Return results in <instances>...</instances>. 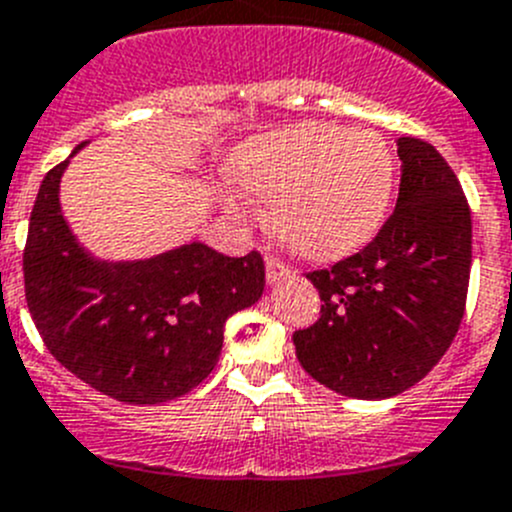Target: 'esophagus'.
<instances>
[{
    "label": "esophagus",
    "mask_w": 512,
    "mask_h": 512,
    "mask_svg": "<svg viewBox=\"0 0 512 512\" xmlns=\"http://www.w3.org/2000/svg\"><path fill=\"white\" fill-rule=\"evenodd\" d=\"M292 266H287L284 261L274 259V256H266V279H269V284H276V281L287 279V276H292Z\"/></svg>",
    "instance_id": "obj_1"
}]
</instances>
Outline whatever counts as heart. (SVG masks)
<instances>
[{
    "label": "heart",
    "mask_w": 512,
    "mask_h": 512,
    "mask_svg": "<svg viewBox=\"0 0 512 512\" xmlns=\"http://www.w3.org/2000/svg\"><path fill=\"white\" fill-rule=\"evenodd\" d=\"M233 175L269 203L271 231L307 259H337L381 228L396 185V157L381 134L337 124L284 126L248 139ZM243 218L248 205L225 192Z\"/></svg>",
    "instance_id": "b5f03b06"
}]
</instances>
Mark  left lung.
<instances>
[{
	"label": "left lung",
	"instance_id": "8db88e82",
	"mask_svg": "<svg viewBox=\"0 0 512 512\" xmlns=\"http://www.w3.org/2000/svg\"><path fill=\"white\" fill-rule=\"evenodd\" d=\"M396 147V210L363 251L307 274L322 314L292 337L314 381L363 401L398 396L442 360L470 284L472 218L457 175L429 142Z\"/></svg>",
	"mask_w": 512,
	"mask_h": 512
}]
</instances>
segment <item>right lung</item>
I'll return each mask as SVG.
<instances>
[{
    "instance_id": "add662e5",
    "label": "right lung",
    "mask_w": 512,
    "mask_h": 512,
    "mask_svg": "<svg viewBox=\"0 0 512 512\" xmlns=\"http://www.w3.org/2000/svg\"><path fill=\"white\" fill-rule=\"evenodd\" d=\"M68 162L42 180L27 231L22 269L37 332L60 365L116 401L185 396L218 363L225 320L264 294V259H231L200 241L152 259H96L60 210Z\"/></svg>"
}]
</instances>
